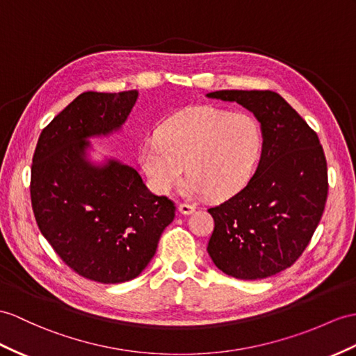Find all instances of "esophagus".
I'll use <instances>...</instances> for the list:
<instances>
[{
	"label": "esophagus",
	"instance_id": "esophagus-1",
	"mask_svg": "<svg viewBox=\"0 0 356 356\" xmlns=\"http://www.w3.org/2000/svg\"><path fill=\"white\" fill-rule=\"evenodd\" d=\"M178 211L181 214H192L195 211V207L193 205H188V204H179L178 205Z\"/></svg>",
	"mask_w": 356,
	"mask_h": 356
}]
</instances>
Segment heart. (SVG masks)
Segmentation results:
<instances>
[{
  "instance_id": "1",
  "label": "heart",
  "mask_w": 356,
  "mask_h": 356,
  "mask_svg": "<svg viewBox=\"0 0 356 356\" xmlns=\"http://www.w3.org/2000/svg\"><path fill=\"white\" fill-rule=\"evenodd\" d=\"M263 151V131L248 113L193 107L163 122L142 143L138 161L155 193L168 195L190 173L181 193L223 199L240 192Z\"/></svg>"
}]
</instances>
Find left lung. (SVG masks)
<instances>
[{
	"instance_id": "1",
	"label": "left lung",
	"mask_w": 356,
	"mask_h": 356,
	"mask_svg": "<svg viewBox=\"0 0 356 356\" xmlns=\"http://www.w3.org/2000/svg\"><path fill=\"white\" fill-rule=\"evenodd\" d=\"M207 98L237 102L259 122L263 151L245 188L208 213L214 231L208 255L237 280H263L302 255L322 219L327 169L317 134L281 95L216 90Z\"/></svg>"
}]
</instances>
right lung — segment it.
Segmentation results:
<instances>
[{
  "instance_id": "obj_1",
  "label": "right lung",
  "mask_w": 356,
  "mask_h": 356,
  "mask_svg": "<svg viewBox=\"0 0 356 356\" xmlns=\"http://www.w3.org/2000/svg\"><path fill=\"white\" fill-rule=\"evenodd\" d=\"M137 90L84 92L40 133L31 166V205L42 236L84 278L119 284L151 263L175 207L145 186L138 172L97 152L90 138L122 127Z\"/></svg>"
}]
</instances>
